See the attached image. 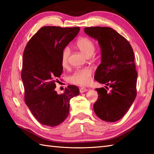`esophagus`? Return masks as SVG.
Instances as JSON below:
<instances>
[{"label": "esophagus", "instance_id": "1", "mask_svg": "<svg viewBox=\"0 0 154 154\" xmlns=\"http://www.w3.org/2000/svg\"><path fill=\"white\" fill-rule=\"evenodd\" d=\"M79 91L81 93H85V92H86V91H87V89H86V88H85V87H81L79 89Z\"/></svg>", "mask_w": 154, "mask_h": 154}]
</instances>
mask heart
Listing matches in <instances>:
<instances>
[{
    "label": "heart",
    "mask_w": 154,
    "mask_h": 154,
    "mask_svg": "<svg viewBox=\"0 0 154 154\" xmlns=\"http://www.w3.org/2000/svg\"><path fill=\"white\" fill-rule=\"evenodd\" d=\"M76 46L79 50L86 55L87 57L91 56L95 51V44L94 42L87 37H81L76 42ZM71 54V50L68 46L62 50L61 54V63L63 67L67 66L69 57ZM92 71L91 69L85 67L78 69L75 71L69 77L71 83L78 85L85 86L91 83Z\"/></svg>",
    "instance_id": "1"
}]
</instances>
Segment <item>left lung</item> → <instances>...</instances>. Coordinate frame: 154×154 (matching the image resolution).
Masks as SVG:
<instances>
[{"instance_id": "left-lung-1", "label": "left lung", "mask_w": 154, "mask_h": 154, "mask_svg": "<svg viewBox=\"0 0 154 154\" xmlns=\"http://www.w3.org/2000/svg\"><path fill=\"white\" fill-rule=\"evenodd\" d=\"M85 32L95 39L101 50V63L94 79L112 88L107 92L103 87L96 89L99 97L94 104L97 116L106 122H114L124 116L134 101L138 73L134 54L126 39L109 27H88Z\"/></svg>"}]
</instances>
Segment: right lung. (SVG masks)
<instances>
[{
	"mask_svg": "<svg viewBox=\"0 0 154 154\" xmlns=\"http://www.w3.org/2000/svg\"><path fill=\"white\" fill-rule=\"evenodd\" d=\"M79 27L44 26L28 42L22 59L21 77L26 104L43 125L54 127L66 119L69 101L79 95V89L69 85L63 93L55 91L63 71L62 50L76 37Z\"/></svg>",
	"mask_w": 154,
	"mask_h": 154,
	"instance_id": "obj_1",
	"label": "right lung"
}]
</instances>
